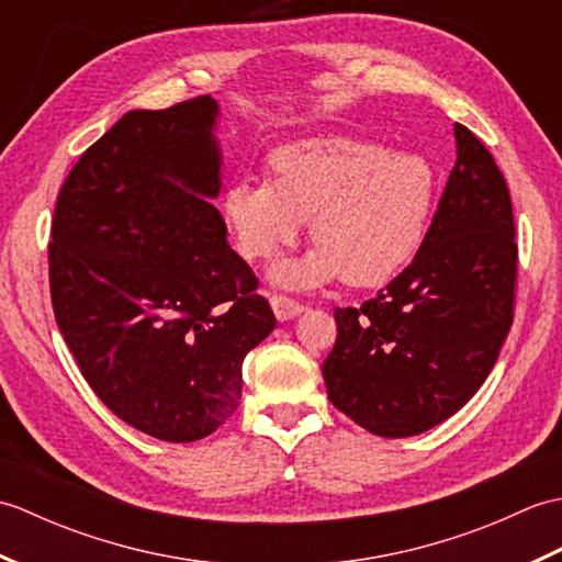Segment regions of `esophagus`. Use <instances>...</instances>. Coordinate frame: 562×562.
<instances>
[{"label":"esophagus","mask_w":562,"mask_h":562,"mask_svg":"<svg viewBox=\"0 0 562 562\" xmlns=\"http://www.w3.org/2000/svg\"><path fill=\"white\" fill-rule=\"evenodd\" d=\"M270 306H272L274 318L278 321H290L304 312V304L290 300V296H278V294L270 296Z\"/></svg>","instance_id":"34e87169"}]
</instances>
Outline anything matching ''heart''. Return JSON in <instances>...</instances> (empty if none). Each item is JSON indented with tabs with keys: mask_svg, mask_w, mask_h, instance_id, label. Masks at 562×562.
<instances>
[{
	"mask_svg": "<svg viewBox=\"0 0 562 562\" xmlns=\"http://www.w3.org/2000/svg\"><path fill=\"white\" fill-rule=\"evenodd\" d=\"M272 178H234L220 212L238 254L266 260L302 236L316 244L270 268V280L308 290L342 278L355 288L391 280L423 244L437 173L423 154L355 135H314L270 154Z\"/></svg>",
	"mask_w": 562,
	"mask_h": 562,
	"instance_id": "heart-1",
	"label": "heart"
}]
</instances>
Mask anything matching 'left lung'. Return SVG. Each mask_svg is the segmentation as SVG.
<instances>
[{
  "mask_svg": "<svg viewBox=\"0 0 562 562\" xmlns=\"http://www.w3.org/2000/svg\"><path fill=\"white\" fill-rule=\"evenodd\" d=\"M457 164L413 262L360 308H336L330 403L372 435L427 432L469 403L512 326L517 244L503 173L453 125Z\"/></svg>",
  "mask_w": 562,
  "mask_h": 562,
  "instance_id": "obj_1",
  "label": "left lung"
}]
</instances>
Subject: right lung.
I'll use <instances>...</instances> for the list:
<instances>
[{
	"label": "right lung",
	"instance_id": "right-lung-1",
	"mask_svg": "<svg viewBox=\"0 0 562 562\" xmlns=\"http://www.w3.org/2000/svg\"><path fill=\"white\" fill-rule=\"evenodd\" d=\"M220 103L130 111L59 190L55 321L83 379L139 432L195 441L229 420L244 357L274 328L226 241Z\"/></svg>",
	"mask_w": 562,
	"mask_h": 562
}]
</instances>
